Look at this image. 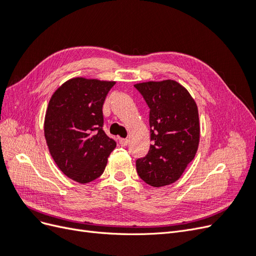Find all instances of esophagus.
I'll list each match as a JSON object with an SVG mask.
<instances>
[{
  "mask_svg": "<svg viewBox=\"0 0 256 256\" xmlns=\"http://www.w3.org/2000/svg\"><path fill=\"white\" fill-rule=\"evenodd\" d=\"M120 144L122 146H126L128 144V138H120Z\"/></svg>",
  "mask_w": 256,
  "mask_h": 256,
  "instance_id": "esophagus-1",
  "label": "esophagus"
}]
</instances>
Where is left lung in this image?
I'll list each match as a JSON object with an SVG mask.
<instances>
[{
	"mask_svg": "<svg viewBox=\"0 0 256 256\" xmlns=\"http://www.w3.org/2000/svg\"><path fill=\"white\" fill-rule=\"evenodd\" d=\"M150 106L148 154L136 160V172L152 187L178 180L194 159L200 142L198 106L182 84L174 80L134 84Z\"/></svg>",
	"mask_w": 256,
	"mask_h": 256,
	"instance_id": "8db88e82",
	"label": "left lung"
}]
</instances>
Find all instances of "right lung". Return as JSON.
I'll use <instances>...</instances> for the list:
<instances>
[{
	"label": "right lung",
	"instance_id": "1",
	"mask_svg": "<svg viewBox=\"0 0 256 256\" xmlns=\"http://www.w3.org/2000/svg\"><path fill=\"white\" fill-rule=\"evenodd\" d=\"M115 81L69 79L53 92L44 116V138L60 170L88 184L102 175L116 143L102 129V106Z\"/></svg>",
	"mask_w": 256,
	"mask_h": 256
}]
</instances>
